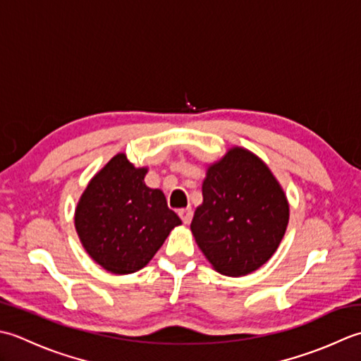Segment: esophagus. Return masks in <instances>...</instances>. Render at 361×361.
<instances>
[{
    "instance_id": "1",
    "label": "esophagus",
    "mask_w": 361,
    "mask_h": 361,
    "mask_svg": "<svg viewBox=\"0 0 361 361\" xmlns=\"http://www.w3.org/2000/svg\"><path fill=\"white\" fill-rule=\"evenodd\" d=\"M179 216L182 219L183 224H190L191 221V216H193V210H191V207H185V209H180L179 212Z\"/></svg>"
}]
</instances>
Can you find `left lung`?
<instances>
[{
	"instance_id": "8db88e82",
	"label": "left lung",
	"mask_w": 361,
	"mask_h": 361,
	"mask_svg": "<svg viewBox=\"0 0 361 361\" xmlns=\"http://www.w3.org/2000/svg\"><path fill=\"white\" fill-rule=\"evenodd\" d=\"M288 219V200L268 165L249 149L232 146L207 166L202 204L190 229L213 269L241 277L274 255Z\"/></svg>"
}]
</instances>
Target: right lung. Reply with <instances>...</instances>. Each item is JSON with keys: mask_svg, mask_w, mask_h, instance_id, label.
Here are the masks:
<instances>
[{"mask_svg": "<svg viewBox=\"0 0 361 361\" xmlns=\"http://www.w3.org/2000/svg\"><path fill=\"white\" fill-rule=\"evenodd\" d=\"M148 168H137L118 152L93 176L75 210L84 249L112 274L137 273L182 221L168 209L164 191L145 183Z\"/></svg>", "mask_w": 361, "mask_h": 361, "instance_id": "right-lung-1", "label": "right lung"}]
</instances>
